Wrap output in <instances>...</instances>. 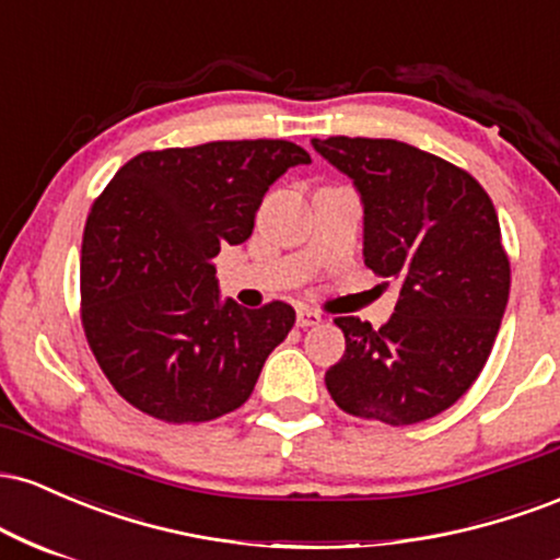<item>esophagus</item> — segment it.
<instances>
[{
  "mask_svg": "<svg viewBox=\"0 0 560 560\" xmlns=\"http://www.w3.org/2000/svg\"><path fill=\"white\" fill-rule=\"evenodd\" d=\"M320 313H316V311H307V307H302V311H298V326L300 329H307V326H316V324H320Z\"/></svg>",
  "mask_w": 560,
  "mask_h": 560,
  "instance_id": "1",
  "label": "esophagus"
}]
</instances>
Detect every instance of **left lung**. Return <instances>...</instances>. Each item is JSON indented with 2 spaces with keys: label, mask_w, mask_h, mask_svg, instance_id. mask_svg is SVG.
<instances>
[{
  "label": "left lung",
  "mask_w": 560,
  "mask_h": 560,
  "mask_svg": "<svg viewBox=\"0 0 560 560\" xmlns=\"http://www.w3.org/2000/svg\"><path fill=\"white\" fill-rule=\"evenodd\" d=\"M313 147L363 199V258L397 281L382 329L355 316L326 389L345 413L410 427L458 402L490 358L511 262L490 195L471 173L395 139L329 137Z\"/></svg>",
  "instance_id": "left-lung-1"
}]
</instances>
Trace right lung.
Wrapping results in <instances>:
<instances>
[{"label":"right lung","instance_id":"add662e5","mask_svg":"<svg viewBox=\"0 0 560 560\" xmlns=\"http://www.w3.org/2000/svg\"><path fill=\"white\" fill-rule=\"evenodd\" d=\"M311 155L284 139L141 152L94 199L81 244V324L102 374L141 413L202 423L247 402L294 307L221 302L223 244L249 240L262 195Z\"/></svg>","mask_w":560,"mask_h":560}]
</instances>
